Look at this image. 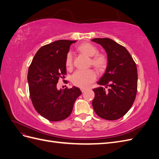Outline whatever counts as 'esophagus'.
<instances>
[{
    "label": "esophagus",
    "instance_id": "obj_1",
    "mask_svg": "<svg viewBox=\"0 0 159 159\" xmlns=\"http://www.w3.org/2000/svg\"><path fill=\"white\" fill-rule=\"evenodd\" d=\"M81 92H82V93H84V92H85V89H84V88H81Z\"/></svg>",
    "mask_w": 159,
    "mask_h": 159
}]
</instances>
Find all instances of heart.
<instances>
[{
	"label": "heart",
	"instance_id": "obj_1",
	"mask_svg": "<svg viewBox=\"0 0 159 159\" xmlns=\"http://www.w3.org/2000/svg\"><path fill=\"white\" fill-rule=\"evenodd\" d=\"M78 50L87 55L90 58V64L95 68L102 71L106 68L108 63L107 56L104 53L99 52L97 47L88 42H85L77 48ZM66 68L71 70L74 66L73 54L71 52L67 53L65 60ZM97 78V74L92 69L78 70L71 76V81L75 85L81 88H87Z\"/></svg>",
	"mask_w": 159,
	"mask_h": 159
}]
</instances>
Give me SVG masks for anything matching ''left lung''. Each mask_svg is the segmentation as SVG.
I'll return each instance as SVG.
<instances>
[{"mask_svg": "<svg viewBox=\"0 0 159 159\" xmlns=\"http://www.w3.org/2000/svg\"><path fill=\"white\" fill-rule=\"evenodd\" d=\"M102 45L108 57L107 68L98 84L106 85L93 89L92 105L101 118L113 121L121 118L131 109L137 91V68L124 46L107 38L92 40ZM109 87V88L107 87Z\"/></svg>", "mask_w": 159, "mask_h": 159, "instance_id": "left-lung-1", "label": "left lung"}]
</instances>
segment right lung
I'll return each instance as SVG.
<instances>
[{
	"label": "right lung",
	"mask_w": 159,
	"mask_h": 159,
	"mask_svg": "<svg viewBox=\"0 0 159 159\" xmlns=\"http://www.w3.org/2000/svg\"><path fill=\"white\" fill-rule=\"evenodd\" d=\"M75 40H60L38 50L28 72L30 97L36 111L50 121L68 117L75 101L81 94L78 88L57 90L60 78L66 75L65 60Z\"/></svg>",
	"instance_id": "1"
}]
</instances>
